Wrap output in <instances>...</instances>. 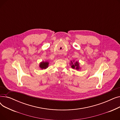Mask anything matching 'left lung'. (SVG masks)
I'll use <instances>...</instances> for the list:
<instances>
[{
  "label": "left lung",
  "instance_id": "obj_1",
  "mask_svg": "<svg viewBox=\"0 0 120 120\" xmlns=\"http://www.w3.org/2000/svg\"><path fill=\"white\" fill-rule=\"evenodd\" d=\"M72 64H73V63H72ZM71 67L73 68H76L77 69V70H79V63L78 62H76V63H75V64L74 65H72L71 66Z\"/></svg>",
  "mask_w": 120,
  "mask_h": 120
}]
</instances>
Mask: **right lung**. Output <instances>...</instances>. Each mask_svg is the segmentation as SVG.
Instances as JSON below:
<instances>
[{"label":"right lung","instance_id":"obj_1","mask_svg":"<svg viewBox=\"0 0 120 120\" xmlns=\"http://www.w3.org/2000/svg\"><path fill=\"white\" fill-rule=\"evenodd\" d=\"M48 65H49V63L48 62H41V63L40 64V67L42 68V69H43V68H48Z\"/></svg>","mask_w":120,"mask_h":120}]
</instances>
